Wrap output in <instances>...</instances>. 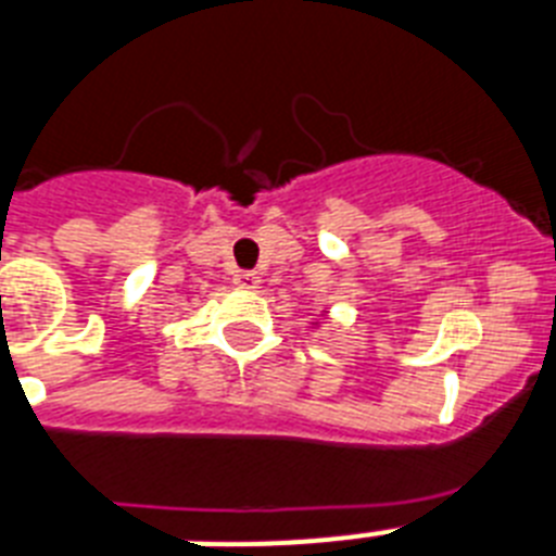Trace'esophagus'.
<instances>
[{"mask_svg":"<svg viewBox=\"0 0 556 556\" xmlns=\"http://www.w3.org/2000/svg\"><path fill=\"white\" fill-rule=\"evenodd\" d=\"M260 282H263V279H260V274H254V270H237V274H233V286L242 288V291H256Z\"/></svg>","mask_w":556,"mask_h":556,"instance_id":"obj_1","label":"esophagus"}]
</instances>
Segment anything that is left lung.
<instances>
[{"instance_id": "left-lung-1", "label": "left lung", "mask_w": 556, "mask_h": 556, "mask_svg": "<svg viewBox=\"0 0 556 556\" xmlns=\"http://www.w3.org/2000/svg\"><path fill=\"white\" fill-rule=\"evenodd\" d=\"M323 314H325V317H328V311H323ZM311 325H319V323H311Z\"/></svg>"}]
</instances>
